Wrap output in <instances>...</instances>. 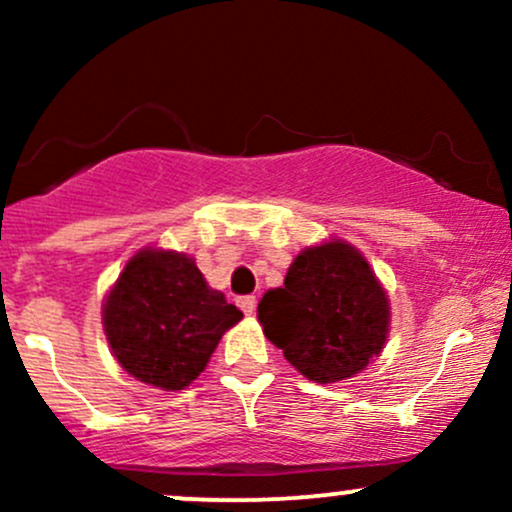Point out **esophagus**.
Returning <instances> with one entry per match:
<instances>
[{"mask_svg":"<svg viewBox=\"0 0 512 512\" xmlns=\"http://www.w3.org/2000/svg\"><path fill=\"white\" fill-rule=\"evenodd\" d=\"M238 305H240V310H243L245 315H252V313H255V308H257V298L255 296H243V298H238Z\"/></svg>","mask_w":512,"mask_h":512,"instance_id":"34e87169","label":"esophagus"}]
</instances>
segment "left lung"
<instances>
[{
  "instance_id": "left-lung-1",
  "label": "left lung",
  "mask_w": 512,
  "mask_h": 512,
  "mask_svg": "<svg viewBox=\"0 0 512 512\" xmlns=\"http://www.w3.org/2000/svg\"><path fill=\"white\" fill-rule=\"evenodd\" d=\"M257 317L298 373L315 383H337L380 354L390 308L366 257L332 240L293 260L284 286L264 293Z\"/></svg>"
}]
</instances>
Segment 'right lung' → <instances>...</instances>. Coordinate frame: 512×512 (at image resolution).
<instances>
[{
    "mask_svg": "<svg viewBox=\"0 0 512 512\" xmlns=\"http://www.w3.org/2000/svg\"><path fill=\"white\" fill-rule=\"evenodd\" d=\"M240 317L190 257L168 250L134 255L103 305L105 337L120 366L161 390L190 385Z\"/></svg>",
    "mask_w": 512,
    "mask_h": 512,
    "instance_id": "right-lung-1",
    "label": "right lung"
}]
</instances>
